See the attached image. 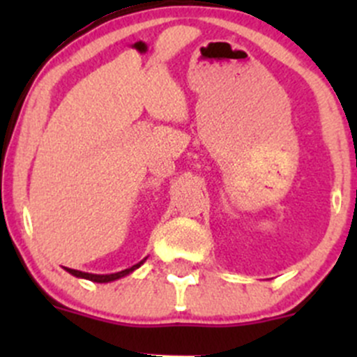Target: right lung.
I'll list each match as a JSON object with an SVG mask.
<instances>
[{
  "label": "right lung",
  "mask_w": 357,
  "mask_h": 357,
  "mask_svg": "<svg viewBox=\"0 0 357 357\" xmlns=\"http://www.w3.org/2000/svg\"><path fill=\"white\" fill-rule=\"evenodd\" d=\"M145 261H146V257L143 259V261H139L138 264L131 266V268L124 269V271L112 273V275H91V273H82V271H77V269H70V268H66V269L68 273H70V275L77 276V278H84V280H89V282H95V283H109V282H114V280L122 278V276L129 275V273H132L135 269H138L139 266H142Z\"/></svg>",
  "instance_id": "1"
}]
</instances>
